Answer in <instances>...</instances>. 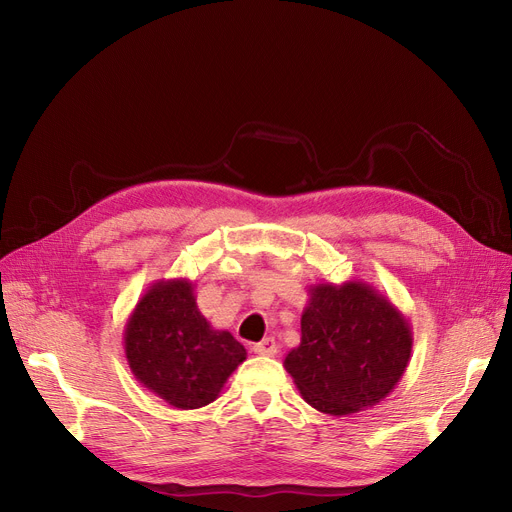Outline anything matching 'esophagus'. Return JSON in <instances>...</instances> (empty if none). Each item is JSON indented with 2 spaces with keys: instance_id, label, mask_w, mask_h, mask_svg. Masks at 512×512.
I'll return each mask as SVG.
<instances>
[{
  "instance_id": "obj_1",
  "label": "esophagus",
  "mask_w": 512,
  "mask_h": 512,
  "mask_svg": "<svg viewBox=\"0 0 512 512\" xmlns=\"http://www.w3.org/2000/svg\"><path fill=\"white\" fill-rule=\"evenodd\" d=\"M253 351L255 355H261V357H274L278 353V344L274 338H263L253 346Z\"/></svg>"
}]
</instances>
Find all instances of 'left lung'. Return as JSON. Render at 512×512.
<instances>
[{"label":"left lung","mask_w":512,"mask_h":512,"mask_svg":"<svg viewBox=\"0 0 512 512\" xmlns=\"http://www.w3.org/2000/svg\"><path fill=\"white\" fill-rule=\"evenodd\" d=\"M409 319L371 284L346 280L309 286L301 344L284 367L301 396L326 415H351L384 400L407 371Z\"/></svg>","instance_id":"obj_1"}]
</instances>
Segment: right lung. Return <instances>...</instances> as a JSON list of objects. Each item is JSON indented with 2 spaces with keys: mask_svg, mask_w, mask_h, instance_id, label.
Listing matches in <instances>:
<instances>
[{
  "mask_svg": "<svg viewBox=\"0 0 512 512\" xmlns=\"http://www.w3.org/2000/svg\"><path fill=\"white\" fill-rule=\"evenodd\" d=\"M124 353L134 378L182 411L213 402L247 359L245 346L205 319L186 278L145 290L124 326Z\"/></svg>",
  "mask_w": 512,
  "mask_h": 512,
  "instance_id": "add662e5",
  "label": "right lung"
}]
</instances>
